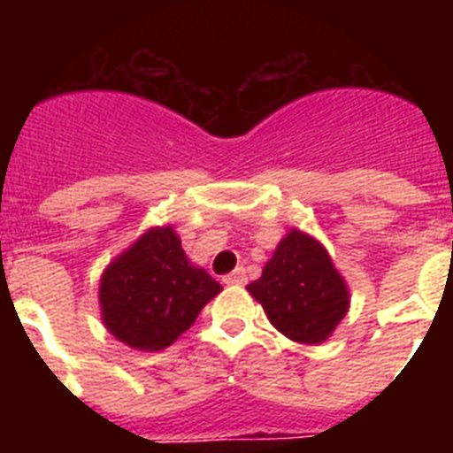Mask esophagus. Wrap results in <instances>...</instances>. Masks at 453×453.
I'll use <instances>...</instances> for the list:
<instances>
[{"mask_svg":"<svg viewBox=\"0 0 453 453\" xmlns=\"http://www.w3.org/2000/svg\"><path fill=\"white\" fill-rule=\"evenodd\" d=\"M245 281H247L245 267H235V270L231 272V274L224 276V283H226V286H242V283H245Z\"/></svg>","mask_w":453,"mask_h":453,"instance_id":"obj_1","label":"esophagus"}]
</instances>
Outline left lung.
Returning a JSON list of instances; mask_svg holds the SVG:
<instances>
[{
	"mask_svg": "<svg viewBox=\"0 0 453 453\" xmlns=\"http://www.w3.org/2000/svg\"><path fill=\"white\" fill-rule=\"evenodd\" d=\"M276 331L302 345H319L349 313V286L326 247L306 231L290 229L247 286Z\"/></svg>",
	"mask_w": 453,
	"mask_h": 453,
	"instance_id": "left-lung-1",
	"label": "left lung"
}]
</instances>
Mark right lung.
<instances>
[{"label": "right lung", "mask_w": 453, "mask_h": 453, "mask_svg": "<svg viewBox=\"0 0 453 453\" xmlns=\"http://www.w3.org/2000/svg\"><path fill=\"white\" fill-rule=\"evenodd\" d=\"M222 286L192 265L172 224L151 226L99 279V311L111 335L138 351H161L190 329Z\"/></svg>", "instance_id": "right-lung-1"}]
</instances>
